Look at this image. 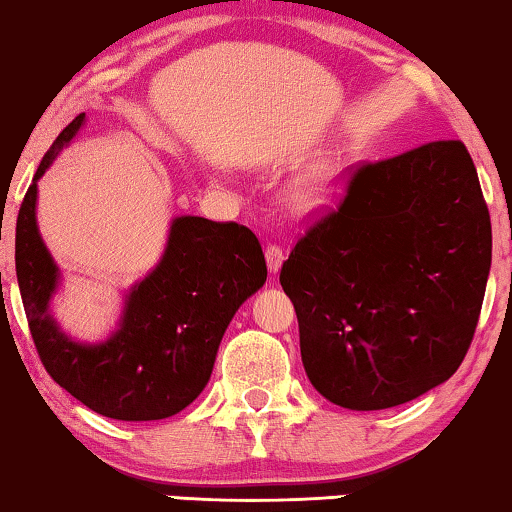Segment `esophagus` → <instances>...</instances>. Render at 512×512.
I'll return each instance as SVG.
<instances>
[{
  "instance_id": "34e87169",
  "label": "esophagus",
  "mask_w": 512,
  "mask_h": 512,
  "mask_svg": "<svg viewBox=\"0 0 512 512\" xmlns=\"http://www.w3.org/2000/svg\"><path fill=\"white\" fill-rule=\"evenodd\" d=\"M265 261H268V270L272 272V275H277V272L282 270V263H284L282 247H277V244H268V247H265Z\"/></svg>"
}]
</instances>
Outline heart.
Masks as SVG:
<instances>
[{
    "label": "heart",
    "instance_id": "heart-1",
    "mask_svg": "<svg viewBox=\"0 0 512 512\" xmlns=\"http://www.w3.org/2000/svg\"><path fill=\"white\" fill-rule=\"evenodd\" d=\"M345 191V174L338 160H328L312 167L303 177L293 181L289 191H286V205L291 207L293 214L312 219L321 216L338 205Z\"/></svg>",
    "mask_w": 512,
    "mask_h": 512
}]
</instances>
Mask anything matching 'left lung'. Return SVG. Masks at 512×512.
I'll list each match as a JSON object with an SVG mask.
<instances>
[{"label": "left lung", "mask_w": 512, "mask_h": 512, "mask_svg": "<svg viewBox=\"0 0 512 512\" xmlns=\"http://www.w3.org/2000/svg\"><path fill=\"white\" fill-rule=\"evenodd\" d=\"M489 265L492 223L464 144L359 167L279 272L312 387L340 408L384 410L450 380Z\"/></svg>", "instance_id": "obj_1"}]
</instances>
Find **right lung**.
Returning a JSON list of instances; mask_svg holds the SVG:
<instances>
[{
    "mask_svg": "<svg viewBox=\"0 0 512 512\" xmlns=\"http://www.w3.org/2000/svg\"><path fill=\"white\" fill-rule=\"evenodd\" d=\"M86 123L60 132L27 188L16 223V275L46 373L97 415L151 422L177 415L207 387L235 312L268 277L258 237L237 223L174 216L156 268L123 298L107 340L79 342L53 319L60 268L37 226V181Z\"/></svg>",
    "mask_w": 512,
    "mask_h": 512,
    "instance_id": "obj_1",
    "label": "right lung"
}]
</instances>
